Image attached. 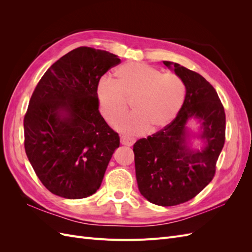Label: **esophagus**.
I'll list each match as a JSON object with an SVG mask.
<instances>
[{
  "mask_svg": "<svg viewBox=\"0 0 252 252\" xmlns=\"http://www.w3.org/2000/svg\"><path fill=\"white\" fill-rule=\"evenodd\" d=\"M121 143L123 145H126V146H131V145H133V143H134V140L128 138V136L123 135V136H121Z\"/></svg>",
  "mask_w": 252,
  "mask_h": 252,
  "instance_id": "esophagus-1",
  "label": "esophagus"
}]
</instances>
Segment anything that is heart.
Wrapping results in <instances>:
<instances>
[{"label": "heart", "mask_w": 252, "mask_h": 252, "mask_svg": "<svg viewBox=\"0 0 252 252\" xmlns=\"http://www.w3.org/2000/svg\"><path fill=\"white\" fill-rule=\"evenodd\" d=\"M116 75L117 81L104 77L97 83L96 98L101 114L110 124L126 113L130 102L133 112L116 124L123 132H156L178 116L185 102V85L174 73L129 62L120 66Z\"/></svg>", "instance_id": "heart-1"}]
</instances>
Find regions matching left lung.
<instances>
[{
  "label": "left lung",
  "mask_w": 252,
  "mask_h": 252,
  "mask_svg": "<svg viewBox=\"0 0 252 252\" xmlns=\"http://www.w3.org/2000/svg\"><path fill=\"white\" fill-rule=\"evenodd\" d=\"M181 78L186 97L175 119L161 130L133 145L135 175L141 194L150 203L175 206L199 194L216 174L224 147L226 116L216 89L201 74L177 63L164 61ZM192 117L203 121L202 151L187 146L186 123Z\"/></svg>",
  "instance_id": "obj_1"
}]
</instances>
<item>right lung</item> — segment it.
Returning <instances> with one entry per match:
<instances>
[{
    "label": "right lung",
    "mask_w": 252,
    "mask_h": 252,
    "mask_svg": "<svg viewBox=\"0 0 252 252\" xmlns=\"http://www.w3.org/2000/svg\"><path fill=\"white\" fill-rule=\"evenodd\" d=\"M121 60L82 46L44 73L24 117L27 158L50 192L77 200L100 188L120 136L98 111L96 86Z\"/></svg>",
    "instance_id": "1"
}]
</instances>
